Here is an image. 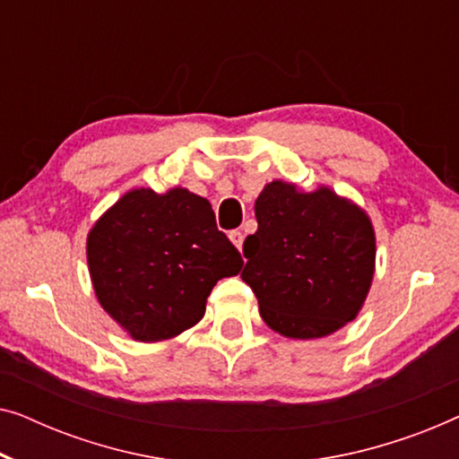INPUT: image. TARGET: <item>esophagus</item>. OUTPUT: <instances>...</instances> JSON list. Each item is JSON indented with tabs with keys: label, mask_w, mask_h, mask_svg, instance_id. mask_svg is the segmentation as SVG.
<instances>
[{
	"label": "esophagus",
	"mask_w": 459,
	"mask_h": 459,
	"mask_svg": "<svg viewBox=\"0 0 459 459\" xmlns=\"http://www.w3.org/2000/svg\"><path fill=\"white\" fill-rule=\"evenodd\" d=\"M230 240H231V244H234L238 250H240L242 248V242H244V236L238 230H234V231H230Z\"/></svg>",
	"instance_id": "obj_1"
}]
</instances>
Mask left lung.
I'll list each match as a JSON object with an SVG mask.
<instances>
[{
  "mask_svg": "<svg viewBox=\"0 0 459 459\" xmlns=\"http://www.w3.org/2000/svg\"><path fill=\"white\" fill-rule=\"evenodd\" d=\"M259 228L244 240L242 280L263 322L294 341L334 334L359 316L376 272V231L359 204L328 186L265 184Z\"/></svg>",
  "mask_w": 459,
  "mask_h": 459,
  "instance_id": "8db88e82",
  "label": "left lung"
}]
</instances>
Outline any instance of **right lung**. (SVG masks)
Instances as JSON below:
<instances>
[{
	"label": "right lung",
	"mask_w": 459,
	"mask_h": 459,
	"mask_svg": "<svg viewBox=\"0 0 459 459\" xmlns=\"http://www.w3.org/2000/svg\"><path fill=\"white\" fill-rule=\"evenodd\" d=\"M85 250L98 303L137 342L194 328L212 286L244 265L209 200L181 186L131 187L91 225Z\"/></svg>",
	"instance_id": "right-lung-1"
}]
</instances>
